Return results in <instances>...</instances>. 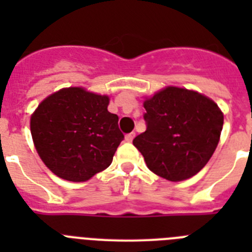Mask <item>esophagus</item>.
<instances>
[{
    "label": "esophagus",
    "instance_id": "esophagus-1",
    "mask_svg": "<svg viewBox=\"0 0 252 252\" xmlns=\"http://www.w3.org/2000/svg\"><path fill=\"white\" fill-rule=\"evenodd\" d=\"M136 136V133L135 132H131V133H127V135H126V136H125V140H126V141L127 142H131L133 140V137Z\"/></svg>",
    "mask_w": 252,
    "mask_h": 252
}]
</instances>
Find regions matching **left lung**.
<instances>
[{"mask_svg": "<svg viewBox=\"0 0 252 252\" xmlns=\"http://www.w3.org/2000/svg\"><path fill=\"white\" fill-rule=\"evenodd\" d=\"M148 128L133 139L153 173L170 182L189 179L212 158L221 137L223 112L193 90L168 86L144 101Z\"/></svg>", "mask_w": 252, "mask_h": 252, "instance_id": "8db88e82", "label": "left lung"}]
</instances>
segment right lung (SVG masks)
<instances>
[{"mask_svg": "<svg viewBox=\"0 0 252 252\" xmlns=\"http://www.w3.org/2000/svg\"><path fill=\"white\" fill-rule=\"evenodd\" d=\"M110 95L68 87L40 102L30 131L40 159L62 179L81 183L111 165L124 140Z\"/></svg>", "mask_w": 252, "mask_h": 252, "instance_id": "obj_1", "label": "right lung"}]
</instances>
